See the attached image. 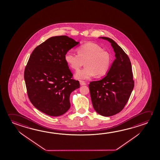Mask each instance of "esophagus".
Here are the masks:
<instances>
[{"instance_id":"obj_1","label":"esophagus","mask_w":160,"mask_h":160,"mask_svg":"<svg viewBox=\"0 0 160 160\" xmlns=\"http://www.w3.org/2000/svg\"><path fill=\"white\" fill-rule=\"evenodd\" d=\"M80 84L81 85H86V82H85L84 81H80Z\"/></svg>"}]
</instances>
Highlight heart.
<instances>
[{
	"mask_svg": "<svg viewBox=\"0 0 160 160\" xmlns=\"http://www.w3.org/2000/svg\"><path fill=\"white\" fill-rule=\"evenodd\" d=\"M77 52L76 55L68 51L65 55L66 62L75 71H78L85 62L86 66L75 74L76 79L87 80L107 73L112 63L111 55L99 45L88 42L80 46Z\"/></svg>",
	"mask_w": 160,
	"mask_h": 160,
	"instance_id": "1",
	"label": "heart"
}]
</instances>
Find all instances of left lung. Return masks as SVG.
Segmentation results:
<instances>
[{"instance_id": "obj_1", "label": "left lung", "mask_w": 160, "mask_h": 160, "mask_svg": "<svg viewBox=\"0 0 160 160\" xmlns=\"http://www.w3.org/2000/svg\"><path fill=\"white\" fill-rule=\"evenodd\" d=\"M99 38L110 42L115 59L104 78L90 82L89 90L95 110L110 117L119 113L128 101L134 88L133 73L130 60L123 49L110 38Z\"/></svg>"}]
</instances>
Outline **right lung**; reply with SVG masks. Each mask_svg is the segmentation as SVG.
<instances>
[{
    "label": "right lung",
    "mask_w": 160,
    "mask_h": 160,
    "mask_svg": "<svg viewBox=\"0 0 160 160\" xmlns=\"http://www.w3.org/2000/svg\"><path fill=\"white\" fill-rule=\"evenodd\" d=\"M79 42L66 36L50 37L29 57L24 78L32 104L47 115L58 117L70 109V95L80 88L79 81L65 60V55Z\"/></svg>",
    "instance_id": "right-lung-1"
}]
</instances>
